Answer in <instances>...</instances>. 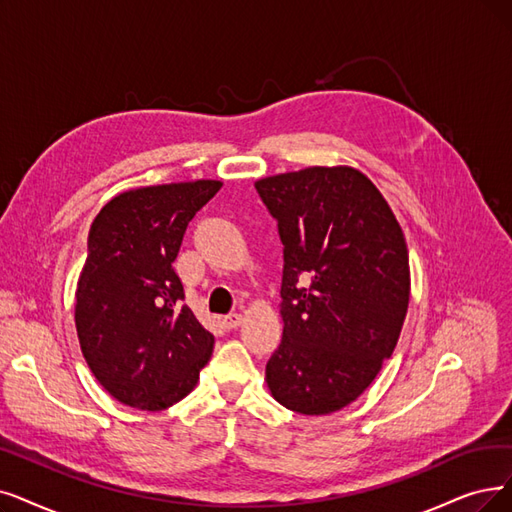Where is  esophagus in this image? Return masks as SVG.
<instances>
[{
    "label": "esophagus",
    "instance_id": "esophagus-1",
    "mask_svg": "<svg viewBox=\"0 0 512 512\" xmlns=\"http://www.w3.org/2000/svg\"><path fill=\"white\" fill-rule=\"evenodd\" d=\"M241 313H229L227 317L222 319V323H224V327H229V330H235V327H239L241 325Z\"/></svg>",
    "mask_w": 512,
    "mask_h": 512
}]
</instances>
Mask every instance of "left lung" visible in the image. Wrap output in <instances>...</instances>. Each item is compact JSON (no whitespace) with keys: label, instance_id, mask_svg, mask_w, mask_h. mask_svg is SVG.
Segmentation results:
<instances>
[{"label":"left lung","instance_id":"8db88e82","mask_svg":"<svg viewBox=\"0 0 512 512\" xmlns=\"http://www.w3.org/2000/svg\"><path fill=\"white\" fill-rule=\"evenodd\" d=\"M283 243L275 401L304 416L353 403L393 355L410 304V256L374 182L351 166L256 180Z\"/></svg>","mask_w":512,"mask_h":512}]
</instances>
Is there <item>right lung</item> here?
<instances>
[{"instance_id": "1", "label": "right lung", "mask_w": 512, "mask_h": 512, "mask_svg": "<svg viewBox=\"0 0 512 512\" xmlns=\"http://www.w3.org/2000/svg\"><path fill=\"white\" fill-rule=\"evenodd\" d=\"M220 180L140 187L94 218L77 279L75 327L94 378L119 403L159 412L185 399L214 336L185 300L172 262L191 218Z\"/></svg>"}]
</instances>
